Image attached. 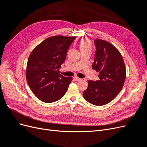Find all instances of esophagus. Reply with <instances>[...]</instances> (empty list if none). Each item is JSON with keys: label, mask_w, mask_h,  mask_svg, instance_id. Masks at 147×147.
Wrapping results in <instances>:
<instances>
[{"label": "esophagus", "mask_w": 147, "mask_h": 147, "mask_svg": "<svg viewBox=\"0 0 147 147\" xmlns=\"http://www.w3.org/2000/svg\"><path fill=\"white\" fill-rule=\"evenodd\" d=\"M74 79L75 80V81H80V80H81V78H78V77H74Z\"/></svg>", "instance_id": "esophagus-1"}]
</instances>
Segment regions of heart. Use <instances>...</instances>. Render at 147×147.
Returning <instances> with one entry per match:
<instances>
[{
    "label": "heart",
    "mask_w": 147,
    "mask_h": 147,
    "mask_svg": "<svg viewBox=\"0 0 147 147\" xmlns=\"http://www.w3.org/2000/svg\"><path fill=\"white\" fill-rule=\"evenodd\" d=\"M80 48L81 51L84 50H91V43L88 39H84L81 41L80 43Z\"/></svg>",
    "instance_id": "heart-1"
}]
</instances>
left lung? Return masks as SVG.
<instances>
[{"instance_id": "8db88e82", "label": "left lung", "mask_w": 147, "mask_h": 147, "mask_svg": "<svg viewBox=\"0 0 147 147\" xmlns=\"http://www.w3.org/2000/svg\"><path fill=\"white\" fill-rule=\"evenodd\" d=\"M94 61L92 68L99 72V80H89L83 93L86 101L94 105L107 104L122 90L126 76V67L121 53L112 44L97 38Z\"/></svg>"}]
</instances>
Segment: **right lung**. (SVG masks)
<instances>
[{"mask_svg": "<svg viewBox=\"0 0 147 147\" xmlns=\"http://www.w3.org/2000/svg\"><path fill=\"white\" fill-rule=\"evenodd\" d=\"M75 37L55 35L39 44L29 57L26 76L34 94L42 102L51 103L63 97L72 82L58 72Z\"/></svg>", "mask_w": 147, "mask_h": 147, "instance_id": "add662e5", "label": "right lung"}]
</instances>
